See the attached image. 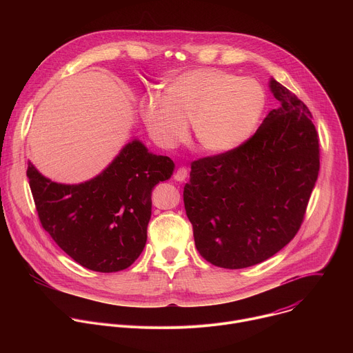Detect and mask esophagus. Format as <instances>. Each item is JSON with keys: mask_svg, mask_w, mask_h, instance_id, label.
I'll list each match as a JSON object with an SVG mask.
<instances>
[{"mask_svg": "<svg viewBox=\"0 0 353 353\" xmlns=\"http://www.w3.org/2000/svg\"><path fill=\"white\" fill-rule=\"evenodd\" d=\"M187 174H188V170L185 168H180L177 169V172L174 173V180L176 181H184L187 179Z\"/></svg>", "mask_w": 353, "mask_h": 353, "instance_id": "esophagus-1", "label": "esophagus"}]
</instances>
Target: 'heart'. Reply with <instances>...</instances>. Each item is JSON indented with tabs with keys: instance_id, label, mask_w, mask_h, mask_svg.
I'll use <instances>...</instances> for the list:
<instances>
[{
	"instance_id": "heart-1",
	"label": "heart",
	"mask_w": 353,
	"mask_h": 353,
	"mask_svg": "<svg viewBox=\"0 0 353 353\" xmlns=\"http://www.w3.org/2000/svg\"><path fill=\"white\" fill-rule=\"evenodd\" d=\"M267 94L253 78L221 70H191L165 82V96L150 93L141 102L148 132L162 148L180 143L192 123L198 146L208 154H228L256 130Z\"/></svg>"
}]
</instances>
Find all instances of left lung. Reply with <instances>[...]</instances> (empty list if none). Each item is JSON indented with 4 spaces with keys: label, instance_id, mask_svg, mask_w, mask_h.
<instances>
[{
    "label": "left lung",
    "instance_id": "obj_1",
    "mask_svg": "<svg viewBox=\"0 0 353 353\" xmlns=\"http://www.w3.org/2000/svg\"><path fill=\"white\" fill-rule=\"evenodd\" d=\"M279 108L234 150L191 163L184 208L195 247L228 270L260 264L297 233L320 170V146L307 106L274 78Z\"/></svg>",
    "mask_w": 353,
    "mask_h": 353
}]
</instances>
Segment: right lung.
<instances>
[{
    "label": "right lung",
    "instance_id": "add662e5",
    "mask_svg": "<svg viewBox=\"0 0 353 353\" xmlns=\"http://www.w3.org/2000/svg\"><path fill=\"white\" fill-rule=\"evenodd\" d=\"M173 170L169 157L149 152L139 139H132L88 181H52L32 162L26 176L41 226L59 247L88 270L117 272L142 253L152 212L150 195Z\"/></svg>",
    "mask_w": 353,
    "mask_h": 353
}]
</instances>
